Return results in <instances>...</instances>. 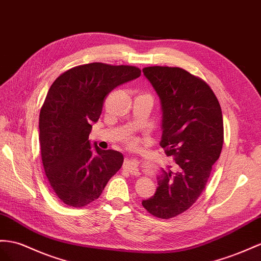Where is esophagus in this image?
I'll return each instance as SVG.
<instances>
[{"mask_svg": "<svg viewBox=\"0 0 261 261\" xmlns=\"http://www.w3.org/2000/svg\"><path fill=\"white\" fill-rule=\"evenodd\" d=\"M124 170L131 173L132 175H138L139 174V169H138V160L135 158H128L125 159L124 164H123Z\"/></svg>", "mask_w": 261, "mask_h": 261, "instance_id": "1", "label": "esophagus"}]
</instances>
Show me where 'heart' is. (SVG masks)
I'll return each mask as SVG.
<instances>
[{"label": "heart", "mask_w": 261, "mask_h": 261, "mask_svg": "<svg viewBox=\"0 0 261 261\" xmlns=\"http://www.w3.org/2000/svg\"><path fill=\"white\" fill-rule=\"evenodd\" d=\"M130 142H132V141H130Z\"/></svg>", "instance_id": "b5f03b06"}]
</instances>
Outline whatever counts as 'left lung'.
Instances as JSON below:
<instances>
[{"label": "left lung", "mask_w": 261, "mask_h": 261, "mask_svg": "<svg viewBox=\"0 0 261 261\" xmlns=\"http://www.w3.org/2000/svg\"><path fill=\"white\" fill-rule=\"evenodd\" d=\"M143 73L161 100L160 145L178 171L162 170L155 194L142 205L153 216L169 219L188 211L204 191L223 148V115L211 87L189 71L152 66Z\"/></svg>", "instance_id": "left-lung-1"}]
</instances>
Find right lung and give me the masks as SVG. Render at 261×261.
I'll use <instances>...</instances> for the list:
<instances>
[{"instance_id":"obj_1","label":"right lung","mask_w":261,"mask_h":261,"mask_svg":"<svg viewBox=\"0 0 261 261\" xmlns=\"http://www.w3.org/2000/svg\"><path fill=\"white\" fill-rule=\"evenodd\" d=\"M140 75L135 66L91 63L66 70L50 86L39 113V143L45 174L64 204L98 199L122 166V153L91 146L89 133L109 92Z\"/></svg>"}]
</instances>
